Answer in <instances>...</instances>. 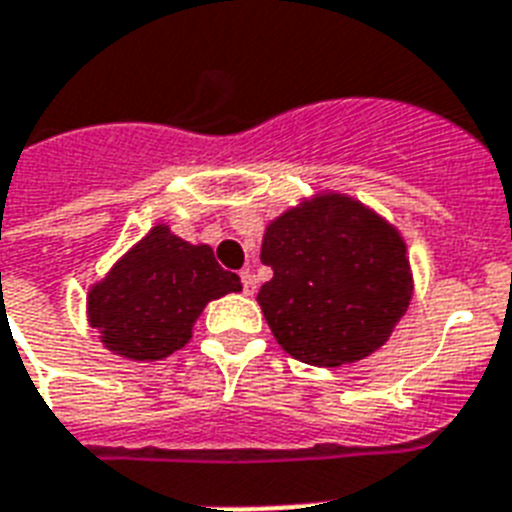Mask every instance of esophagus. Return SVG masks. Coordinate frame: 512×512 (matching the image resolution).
I'll return each instance as SVG.
<instances>
[{
	"mask_svg": "<svg viewBox=\"0 0 512 512\" xmlns=\"http://www.w3.org/2000/svg\"><path fill=\"white\" fill-rule=\"evenodd\" d=\"M240 280H243V293L245 296H253V290H256V277L245 269V272H240Z\"/></svg>",
	"mask_w": 512,
	"mask_h": 512,
	"instance_id": "1",
	"label": "esophagus"
}]
</instances>
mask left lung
<instances>
[{
  "label": "left lung",
  "instance_id": "8db88e82",
  "mask_svg": "<svg viewBox=\"0 0 512 512\" xmlns=\"http://www.w3.org/2000/svg\"><path fill=\"white\" fill-rule=\"evenodd\" d=\"M259 290L277 343L298 362L341 367L388 341L412 301L407 245L394 224L341 192H322L269 224Z\"/></svg>",
  "mask_w": 512,
  "mask_h": 512
}]
</instances>
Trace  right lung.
Masks as SVG:
<instances>
[{
  "label": "right lung",
  "mask_w": 512,
  "mask_h": 512,
  "mask_svg": "<svg viewBox=\"0 0 512 512\" xmlns=\"http://www.w3.org/2000/svg\"><path fill=\"white\" fill-rule=\"evenodd\" d=\"M240 288V277L219 267L208 245L187 243L158 224L94 282L89 325L118 357L153 362L190 341L208 301Z\"/></svg>",
  "instance_id": "1"
}]
</instances>
